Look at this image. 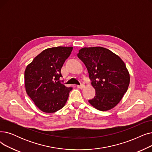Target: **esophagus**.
<instances>
[{"mask_svg": "<svg viewBox=\"0 0 152 152\" xmlns=\"http://www.w3.org/2000/svg\"><path fill=\"white\" fill-rule=\"evenodd\" d=\"M77 87L78 88H80V89H82V88H83L85 87V85L81 84L80 85H77Z\"/></svg>", "mask_w": 152, "mask_h": 152, "instance_id": "esophagus-1", "label": "esophagus"}]
</instances>
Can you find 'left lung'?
I'll return each mask as SVG.
<instances>
[{
	"instance_id": "1",
	"label": "left lung",
	"mask_w": 152,
	"mask_h": 152,
	"mask_svg": "<svg viewBox=\"0 0 152 152\" xmlns=\"http://www.w3.org/2000/svg\"><path fill=\"white\" fill-rule=\"evenodd\" d=\"M88 70L95 96L88 102L105 111L116 106L126 93L130 75L125 63L110 50L103 47L83 48L77 54Z\"/></svg>"
}]
</instances>
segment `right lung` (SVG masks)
I'll list each match as a JSON object with an SVG mask.
<instances>
[{
	"label": "right lung",
	"instance_id": "1",
	"mask_svg": "<svg viewBox=\"0 0 152 152\" xmlns=\"http://www.w3.org/2000/svg\"><path fill=\"white\" fill-rule=\"evenodd\" d=\"M73 48L58 46L46 49L29 64L25 71L27 95L39 109L53 113L66 104L72 87L59 80L61 69Z\"/></svg>",
	"mask_w": 152,
	"mask_h": 152
}]
</instances>
